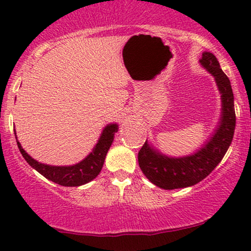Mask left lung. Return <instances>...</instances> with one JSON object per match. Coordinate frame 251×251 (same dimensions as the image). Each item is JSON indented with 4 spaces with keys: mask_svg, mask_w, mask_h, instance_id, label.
Masks as SVG:
<instances>
[{
    "mask_svg": "<svg viewBox=\"0 0 251 251\" xmlns=\"http://www.w3.org/2000/svg\"><path fill=\"white\" fill-rule=\"evenodd\" d=\"M199 61L215 77L221 92V119L210 139L190 155L168 156L146 140L138 153L139 167L151 183L163 190L193 186L203 180L224 157L234 135V96L231 82L211 52L204 51Z\"/></svg>",
    "mask_w": 251,
    "mask_h": 251,
    "instance_id": "obj_1",
    "label": "left lung"
}]
</instances>
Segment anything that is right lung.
<instances>
[{
    "instance_id": "add662e5",
    "label": "right lung",
    "mask_w": 251,
    "mask_h": 251,
    "mask_svg": "<svg viewBox=\"0 0 251 251\" xmlns=\"http://www.w3.org/2000/svg\"><path fill=\"white\" fill-rule=\"evenodd\" d=\"M118 130L119 126L116 123H111V125L106 126L100 137H99L97 144L89 153V155L84 157L81 162L73 164V166H49V164L41 163L39 161L34 160L20 145L18 139H17L16 130L15 136L20 153L30 167L39 171L47 179L61 185V186L72 187L87 184L98 176L102 166H104L106 154H107L109 147L114 140V135L115 132H118Z\"/></svg>"
}]
</instances>
